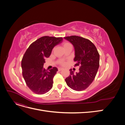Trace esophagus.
Wrapping results in <instances>:
<instances>
[{"label":"esophagus","instance_id":"1","mask_svg":"<svg viewBox=\"0 0 125 125\" xmlns=\"http://www.w3.org/2000/svg\"><path fill=\"white\" fill-rule=\"evenodd\" d=\"M63 69V68H58V71H61V70H62Z\"/></svg>","mask_w":125,"mask_h":125}]
</instances>
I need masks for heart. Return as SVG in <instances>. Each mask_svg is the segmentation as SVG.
<instances>
[{
	"mask_svg": "<svg viewBox=\"0 0 125 125\" xmlns=\"http://www.w3.org/2000/svg\"><path fill=\"white\" fill-rule=\"evenodd\" d=\"M70 45L69 43H65L63 44V47H65V46H68V45ZM60 63H61L62 65H63V64L65 63V62H64L63 61V60H61V61H60Z\"/></svg>",
	"mask_w": 125,
	"mask_h": 125,
	"instance_id": "b5f03b06",
	"label": "heart"
}]
</instances>
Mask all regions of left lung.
Here are the masks:
<instances>
[{
	"label": "left lung",
	"mask_w": 125,
	"mask_h": 125,
	"mask_svg": "<svg viewBox=\"0 0 125 125\" xmlns=\"http://www.w3.org/2000/svg\"><path fill=\"white\" fill-rule=\"evenodd\" d=\"M74 48L75 66L80 65L78 73L70 69V75L65 81L69 88L77 91L86 89L92 83L99 67L100 55L90 40L78 36L65 37Z\"/></svg>",
	"instance_id": "left-lung-1"
}]
</instances>
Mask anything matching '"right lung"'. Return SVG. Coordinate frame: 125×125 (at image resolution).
Listing matches in <instances>:
<instances>
[{
  "label": "right lung",
  "mask_w": 125,
  "mask_h": 125,
  "mask_svg": "<svg viewBox=\"0 0 125 125\" xmlns=\"http://www.w3.org/2000/svg\"><path fill=\"white\" fill-rule=\"evenodd\" d=\"M62 42V37L45 36L30 45L22 58V74L27 86L37 94L48 92L52 87L53 78L58 71L56 67L46 70L43 68L45 58L52 49Z\"/></svg>",
  "instance_id": "right-lung-1"
}]
</instances>
